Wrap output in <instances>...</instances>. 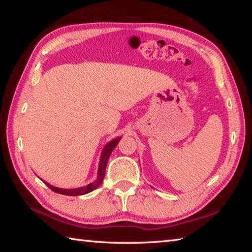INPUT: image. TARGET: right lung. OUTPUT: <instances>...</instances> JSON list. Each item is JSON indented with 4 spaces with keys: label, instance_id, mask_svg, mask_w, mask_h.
Listing matches in <instances>:
<instances>
[{
    "label": "right lung",
    "instance_id": "obj_1",
    "mask_svg": "<svg viewBox=\"0 0 252 252\" xmlns=\"http://www.w3.org/2000/svg\"><path fill=\"white\" fill-rule=\"evenodd\" d=\"M121 138L120 136H118L112 141H110L106 146L104 147L103 151H102V155H101V159H100V163H99V171H97V178L95 181H93L90 185L85 186V187H81V188H76V189H61V188H57V187H53L49 185L48 182L43 181L46 186H48L51 190L54 191V192L60 193V194H65V195H82V194H87L89 192H91V191L95 190L97 187H99L102 181H103V178H104V174H105V168H106V164H108V160L111 156V153H112L113 149L117 147V144L120 141Z\"/></svg>",
    "mask_w": 252,
    "mask_h": 252
}]
</instances>
